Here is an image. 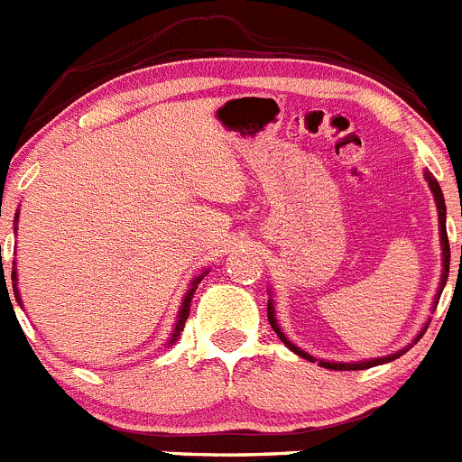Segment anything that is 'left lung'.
<instances>
[{"mask_svg": "<svg viewBox=\"0 0 462 462\" xmlns=\"http://www.w3.org/2000/svg\"><path fill=\"white\" fill-rule=\"evenodd\" d=\"M424 180L429 181V189H431V193H433V199H436V207H438V222H440V245H442V278H440V287H438V294H436V303H438V299H440V294H442V287H445V282H447V276H449V240H447V226H445L447 208H445V198H442L440 184H438V181L433 180V175H431V172H424ZM460 258H462V245H460ZM267 319H269V323H272L273 332H276V335L281 337V341H282V344L287 346V348L291 350V353H296V355H299V357L308 359V362H317V359H314L312 355H308V353H305V350H300L299 346H294V344H291L290 339H287L285 335H282V332H281V326H278V321H276V314H273V300H269V303H267ZM427 328H429V323H424L422 332H420V335L415 337V341H413V344H418V341H420V337L424 335V330H427ZM409 348H411V346H409ZM409 348L400 350V353H393V355H388V357H377V359H368V362H355V364H344V362H323V359H319V366H323V368H330V371H364V368H373V366H380V364L393 362V359H397V357H400V355H404L406 350H409Z\"/></svg>", "mask_w": 462, "mask_h": 462, "instance_id": "left-lung-1", "label": "left lung"}]
</instances>
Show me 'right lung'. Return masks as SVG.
I'll return each instance as SVG.
<instances>
[{
  "label": "right lung",
  "instance_id": "obj_1",
  "mask_svg": "<svg viewBox=\"0 0 462 462\" xmlns=\"http://www.w3.org/2000/svg\"><path fill=\"white\" fill-rule=\"evenodd\" d=\"M17 213H15V231H17ZM0 249H2V245H0ZM0 263H2V255H0ZM208 272H202L199 273L198 278H195L193 282H190V290L186 291V296H184V300H181V308H180V317H177V323H175V330H172V335H171V339H168V346H172L177 341V337L181 335V330H184V326H186V319H189V314H190V303H193V294H195V290H198V285H199V281H202L204 276H207ZM11 278H13V291H15V299H17V303L22 305V299H20V291H17V272L15 269H13V273H11ZM4 282H6V278H4Z\"/></svg>",
  "mask_w": 462,
  "mask_h": 462
}]
</instances>
